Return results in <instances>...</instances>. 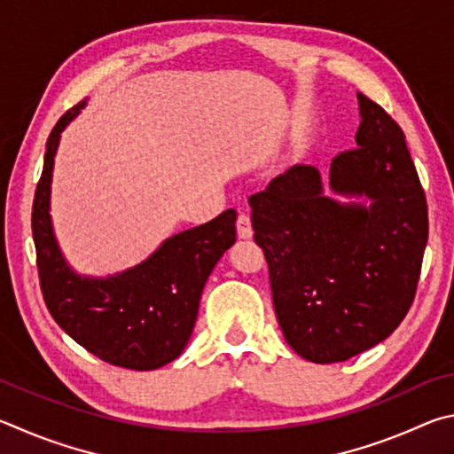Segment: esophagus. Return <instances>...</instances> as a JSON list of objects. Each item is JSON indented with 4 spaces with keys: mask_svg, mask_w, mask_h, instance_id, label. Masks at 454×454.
<instances>
[{
    "mask_svg": "<svg viewBox=\"0 0 454 454\" xmlns=\"http://www.w3.org/2000/svg\"><path fill=\"white\" fill-rule=\"evenodd\" d=\"M237 235H239L241 239H251L253 237V225L247 213H239V217H237Z\"/></svg>",
    "mask_w": 454,
    "mask_h": 454,
    "instance_id": "obj_1",
    "label": "esophagus"
}]
</instances>
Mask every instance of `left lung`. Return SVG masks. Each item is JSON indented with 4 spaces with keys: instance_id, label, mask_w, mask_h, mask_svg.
<instances>
[{
    "instance_id": "1",
    "label": "left lung",
    "mask_w": 454,
    "mask_h": 454,
    "mask_svg": "<svg viewBox=\"0 0 454 454\" xmlns=\"http://www.w3.org/2000/svg\"><path fill=\"white\" fill-rule=\"evenodd\" d=\"M356 99V149L333 159V195L317 167L293 165L249 197L285 340L321 364L351 359L399 327L428 239L425 191L403 129L367 95Z\"/></svg>"
}]
</instances>
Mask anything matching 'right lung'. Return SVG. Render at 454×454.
<instances>
[{"label": "right lung", "mask_w": 454, "mask_h": 454, "mask_svg": "<svg viewBox=\"0 0 454 454\" xmlns=\"http://www.w3.org/2000/svg\"><path fill=\"white\" fill-rule=\"evenodd\" d=\"M87 101L71 107L50 133L37 183L31 231L39 285L55 323L87 351L115 367L153 371L177 359L193 333L207 279L235 243L237 211L165 239L139 265L109 277L67 265L50 215L51 177L61 133Z\"/></svg>", "instance_id": "right-lung-1"}]
</instances>
